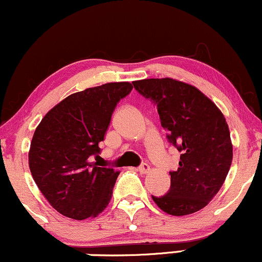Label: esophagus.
I'll list each match as a JSON object with an SVG mask.
<instances>
[{
  "label": "esophagus",
  "instance_id": "obj_1",
  "mask_svg": "<svg viewBox=\"0 0 262 262\" xmlns=\"http://www.w3.org/2000/svg\"><path fill=\"white\" fill-rule=\"evenodd\" d=\"M149 170H150V167L147 164V163H143V164H141L140 167H138V171H140L141 174H147Z\"/></svg>",
  "mask_w": 262,
  "mask_h": 262
}]
</instances>
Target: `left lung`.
I'll return each instance as SVG.
<instances>
[{
	"instance_id": "8db88e82",
	"label": "left lung",
	"mask_w": 262,
	"mask_h": 262,
	"mask_svg": "<svg viewBox=\"0 0 262 262\" xmlns=\"http://www.w3.org/2000/svg\"><path fill=\"white\" fill-rule=\"evenodd\" d=\"M134 87L155 103L168 141L181 152L170 171V190L152 196L171 216H185L207 206L222 187L233 159L230 132L222 112L198 88L173 78L135 81Z\"/></svg>"
}]
</instances>
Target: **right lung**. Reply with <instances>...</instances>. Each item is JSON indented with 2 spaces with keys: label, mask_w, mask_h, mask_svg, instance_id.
I'll list each match as a JSON object with an SVG mask.
<instances>
[{
  "label": "right lung",
  "mask_w": 262,
  "mask_h": 262,
  "mask_svg": "<svg viewBox=\"0 0 262 262\" xmlns=\"http://www.w3.org/2000/svg\"><path fill=\"white\" fill-rule=\"evenodd\" d=\"M128 82L105 83L64 98L44 116L30 143L29 168L44 198L58 213L82 221L101 213L120 171L99 167L101 142Z\"/></svg>",
  "instance_id": "obj_1"
}]
</instances>
